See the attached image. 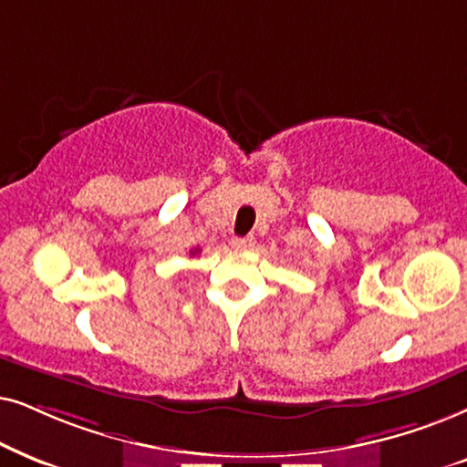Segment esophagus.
<instances>
[{
	"mask_svg": "<svg viewBox=\"0 0 467 467\" xmlns=\"http://www.w3.org/2000/svg\"><path fill=\"white\" fill-rule=\"evenodd\" d=\"M230 245H233L234 250H247V247L254 245V239L252 237H233L230 239Z\"/></svg>",
	"mask_w": 467,
	"mask_h": 467,
	"instance_id": "obj_1",
	"label": "esophagus"
}]
</instances>
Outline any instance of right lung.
I'll list each match as a JSON object with an SVG mask.
<instances>
[{
	"label": "right lung",
	"mask_w": 467,
	"mask_h": 467,
	"mask_svg": "<svg viewBox=\"0 0 467 467\" xmlns=\"http://www.w3.org/2000/svg\"><path fill=\"white\" fill-rule=\"evenodd\" d=\"M198 252H201V250H198V247H196V250H192V254H198Z\"/></svg>",
	"instance_id": "1"
}]
</instances>
